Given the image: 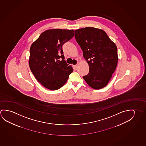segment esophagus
<instances>
[{
	"instance_id": "34e87169",
	"label": "esophagus",
	"mask_w": 146,
	"mask_h": 146,
	"mask_svg": "<svg viewBox=\"0 0 146 146\" xmlns=\"http://www.w3.org/2000/svg\"><path fill=\"white\" fill-rule=\"evenodd\" d=\"M78 64H77L76 65H74V70H76V68H78Z\"/></svg>"
}]
</instances>
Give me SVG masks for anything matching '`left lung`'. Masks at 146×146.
Wrapping results in <instances>:
<instances>
[{
    "label": "left lung",
    "mask_w": 146,
    "mask_h": 146,
    "mask_svg": "<svg viewBox=\"0 0 146 146\" xmlns=\"http://www.w3.org/2000/svg\"><path fill=\"white\" fill-rule=\"evenodd\" d=\"M74 35L89 66V72L83 79L94 89L104 88L111 79L118 63L116 44L104 31L92 27L76 29Z\"/></svg>",
    "instance_id": "left-lung-1"
}]
</instances>
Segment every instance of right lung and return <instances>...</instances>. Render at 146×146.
I'll use <instances>...</instances> for the list:
<instances>
[{
    "instance_id": "1",
    "label": "right lung",
    "mask_w": 146,
    "mask_h": 146,
    "mask_svg": "<svg viewBox=\"0 0 146 146\" xmlns=\"http://www.w3.org/2000/svg\"><path fill=\"white\" fill-rule=\"evenodd\" d=\"M74 32L61 29L46 30L30 46V70L37 81L49 90L62 87L73 71L72 65L64 60L62 46L73 37Z\"/></svg>"
}]
</instances>
